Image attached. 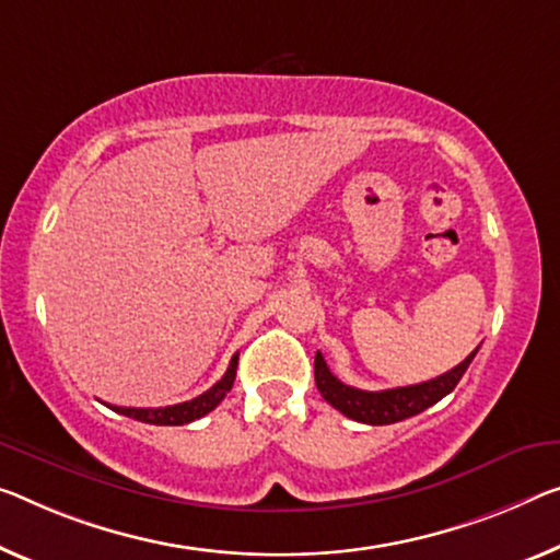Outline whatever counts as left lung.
I'll list each match as a JSON object with an SVG mask.
<instances>
[{
	"instance_id": "8db88e82",
	"label": "left lung",
	"mask_w": 560,
	"mask_h": 560,
	"mask_svg": "<svg viewBox=\"0 0 560 560\" xmlns=\"http://www.w3.org/2000/svg\"><path fill=\"white\" fill-rule=\"evenodd\" d=\"M478 348L463 360L460 365H455L448 373L433 377V381L408 385V388H393V390H358L352 385L340 383L338 377L330 373L328 363L320 352H315V385L325 400L330 402L335 410H340L342 416H348L358 423L368 425H390L398 420H406L418 416V412L435 406L438 400L445 398L458 381L466 373L470 360L476 358Z\"/></svg>"
}]
</instances>
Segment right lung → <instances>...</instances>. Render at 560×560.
<instances>
[{
	"instance_id": "right-lung-1",
	"label": "right lung",
	"mask_w": 560,
	"mask_h": 560,
	"mask_svg": "<svg viewBox=\"0 0 560 560\" xmlns=\"http://www.w3.org/2000/svg\"><path fill=\"white\" fill-rule=\"evenodd\" d=\"M235 373H237V355L230 360L228 373L222 375L210 390H205L192 400L177 402V406H167V408H119V406H109V408L115 412H122L127 418L142 420V423H150V425H185V423H192L197 418L208 416L210 410L220 406L222 398L230 393L232 383H235Z\"/></svg>"
}]
</instances>
